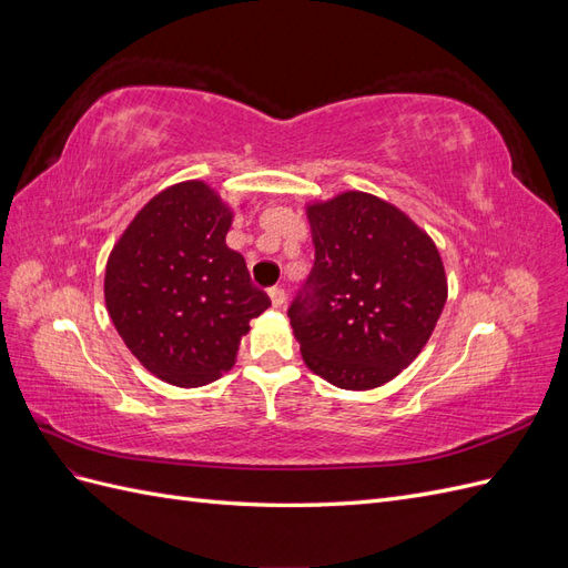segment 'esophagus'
Listing matches in <instances>:
<instances>
[{
	"label": "esophagus",
	"mask_w": 568,
	"mask_h": 568,
	"mask_svg": "<svg viewBox=\"0 0 568 568\" xmlns=\"http://www.w3.org/2000/svg\"><path fill=\"white\" fill-rule=\"evenodd\" d=\"M267 296H270V301H272V305H274V307H282V305L286 303V294H284V288H282V286H272V288H267Z\"/></svg>",
	"instance_id": "obj_1"
}]
</instances>
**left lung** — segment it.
I'll list each match as a JSON object with an SVG mask.
<instances>
[{
  "instance_id": "obj_1",
  "label": "left lung",
  "mask_w": 568,
  "mask_h": 568,
  "mask_svg": "<svg viewBox=\"0 0 568 568\" xmlns=\"http://www.w3.org/2000/svg\"><path fill=\"white\" fill-rule=\"evenodd\" d=\"M315 265L288 307L305 365L346 390L395 379L448 298L440 253L393 203L343 192L305 205Z\"/></svg>"
}]
</instances>
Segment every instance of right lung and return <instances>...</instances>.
<instances>
[{
    "label": "right lung",
    "instance_id": "obj_1",
    "mask_svg": "<svg viewBox=\"0 0 568 568\" xmlns=\"http://www.w3.org/2000/svg\"><path fill=\"white\" fill-rule=\"evenodd\" d=\"M232 217L213 186L186 180L153 196L109 255L113 326L151 374L180 388L220 379L248 322L270 307L244 255L225 244Z\"/></svg>",
    "mask_w": 568,
    "mask_h": 568
}]
</instances>
